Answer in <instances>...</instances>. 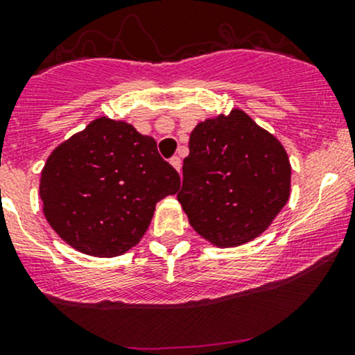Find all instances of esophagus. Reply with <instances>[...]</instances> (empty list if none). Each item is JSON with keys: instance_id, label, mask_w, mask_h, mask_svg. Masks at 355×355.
Returning <instances> with one entry per match:
<instances>
[{"instance_id": "obj_1", "label": "esophagus", "mask_w": 355, "mask_h": 355, "mask_svg": "<svg viewBox=\"0 0 355 355\" xmlns=\"http://www.w3.org/2000/svg\"><path fill=\"white\" fill-rule=\"evenodd\" d=\"M171 166H173L174 169L178 171V173H181V159L173 157V159H171Z\"/></svg>"}]
</instances>
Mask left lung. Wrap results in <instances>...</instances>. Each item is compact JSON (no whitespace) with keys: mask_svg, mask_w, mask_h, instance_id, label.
I'll return each mask as SVG.
<instances>
[{"mask_svg":"<svg viewBox=\"0 0 355 355\" xmlns=\"http://www.w3.org/2000/svg\"><path fill=\"white\" fill-rule=\"evenodd\" d=\"M289 194L288 152L245 112L234 108L193 128L178 201L211 245L228 249L261 237Z\"/></svg>","mask_w":355,"mask_h":355,"instance_id":"left-lung-1","label":"left lung"}]
</instances>
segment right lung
Wrapping results in <instances>:
<instances>
[{
	"label": "right lung",
	"mask_w": 355,
	"mask_h": 355,
	"mask_svg": "<svg viewBox=\"0 0 355 355\" xmlns=\"http://www.w3.org/2000/svg\"><path fill=\"white\" fill-rule=\"evenodd\" d=\"M179 186L152 137L125 120L100 116L52 150L39 193L45 220L67 245L116 257L142 240L155 205Z\"/></svg>",
	"instance_id": "obj_1"
}]
</instances>
